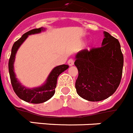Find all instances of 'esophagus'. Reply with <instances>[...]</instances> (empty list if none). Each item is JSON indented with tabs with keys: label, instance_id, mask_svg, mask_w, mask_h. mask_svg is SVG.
<instances>
[{
	"label": "esophagus",
	"instance_id": "obj_1",
	"mask_svg": "<svg viewBox=\"0 0 133 133\" xmlns=\"http://www.w3.org/2000/svg\"><path fill=\"white\" fill-rule=\"evenodd\" d=\"M67 63L70 66H72L74 64V61L72 59H69V61H68Z\"/></svg>",
	"mask_w": 133,
	"mask_h": 133
}]
</instances>
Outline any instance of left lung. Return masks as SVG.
Returning <instances> with one entry per match:
<instances>
[{"label":"left lung","mask_w":133,"mask_h":133,"mask_svg":"<svg viewBox=\"0 0 133 133\" xmlns=\"http://www.w3.org/2000/svg\"><path fill=\"white\" fill-rule=\"evenodd\" d=\"M101 47L81 50L75 55L78 71L75 83L77 92L89 101L109 98L119 86L123 67V55L117 38L104 31Z\"/></svg>","instance_id":"1"}]
</instances>
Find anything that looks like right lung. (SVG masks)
I'll list each match as a JSON object with an SVG mask.
<instances>
[{
  "label": "right lung",
  "instance_id": "obj_1",
  "mask_svg": "<svg viewBox=\"0 0 133 133\" xmlns=\"http://www.w3.org/2000/svg\"><path fill=\"white\" fill-rule=\"evenodd\" d=\"M45 28L41 27L39 29H32L27 32L14 43L12 47L11 55L9 62V70L11 84L16 95L21 99L27 103L39 104L44 103L50 99L55 95L58 76L69 68V66L66 64L57 66L51 70L45 82L42 85L35 88L26 87L25 86L21 84L18 78H16L14 69V63L17 50L29 35L41 33V32L45 31Z\"/></svg>",
  "mask_w": 133,
  "mask_h": 133
}]
</instances>
